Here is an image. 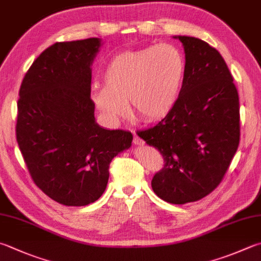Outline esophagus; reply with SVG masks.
<instances>
[{
	"label": "esophagus",
	"instance_id": "obj_1",
	"mask_svg": "<svg viewBox=\"0 0 261 261\" xmlns=\"http://www.w3.org/2000/svg\"><path fill=\"white\" fill-rule=\"evenodd\" d=\"M133 143H134L135 145H143L144 144V141L142 140V139H140V137L137 136V135H135L134 139H133Z\"/></svg>",
	"mask_w": 261,
	"mask_h": 261
}]
</instances>
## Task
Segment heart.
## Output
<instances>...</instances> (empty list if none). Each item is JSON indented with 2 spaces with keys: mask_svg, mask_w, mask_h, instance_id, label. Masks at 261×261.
<instances>
[{
  "mask_svg": "<svg viewBox=\"0 0 261 261\" xmlns=\"http://www.w3.org/2000/svg\"><path fill=\"white\" fill-rule=\"evenodd\" d=\"M186 65L183 53L171 44H159L117 54L102 72L103 86H93L91 100L108 124L125 116L152 122L175 109L183 90Z\"/></svg>",
  "mask_w": 261,
  "mask_h": 261,
  "instance_id": "obj_1",
  "label": "heart"
}]
</instances>
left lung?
I'll list each match as a JSON object with an SVG mask.
<instances>
[{"label":"left lung","instance_id":"1","mask_svg":"<svg viewBox=\"0 0 261 261\" xmlns=\"http://www.w3.org/2000/svg\"><path fill=\"white\" fill-rule=\"evenodd\" d=\"M178 38L185 52V80L175 109L159 124L137 133L164 156L151 185L174 204L194 202L222 181L240 142V103L223 57L202 39Z\"/></svg>","mask_w":261,"mask_h":261}]
</instances>
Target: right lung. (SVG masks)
Returning a JSON list of instances; mask_svg holds the SVG:
<instances>
[{
    "label": "right lung",
    "instance_id": "obj_1",
    "mask_svg": "<svg viewBox=\"0 0 261 261\" xmlns=\"http://www.w3.org/2000/svg\"><path fill=\"white\" fill-rule=\"evenodd\" d=\"M101 39L56 43L33 62L18 100L17 142L32 178L57 202L82 207L106 191L109 165L130 132L102 128L91 100Z\"/></svg>",
    "mask_w": 261,
    "mask_h": 261
}]
</instances>
